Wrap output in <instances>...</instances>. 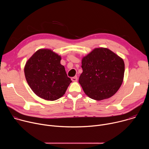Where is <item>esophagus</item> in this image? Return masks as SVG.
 Listing matches in <instances>:
<instances>
[{"label": "esophagus", "mask_w": 149, "mask_h": 149, "mask_svg": "<svg viewBox=\"0 0 149 149\" xmlns=\"http://www.w3.org/2000/svg\"><path fill=\"white\" fill-rule=\"evenodd\" d=\"M71 80H72V81H74V82H76V81H77V80H78V78H77V77H72V78H71Z\"/></svg>", "instance_id": "esophagus-1"}]
</instances>
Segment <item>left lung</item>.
Segmentation results:
<instances>
[{
  "instance_id": "obj_1",
  "label": "left lung",
  "mask_w": 149,
  "mask_h": 149,
  "mask_svg": "<svg viewBox=\"0 0 149 149\" xmlns=\"http://www.w3.org/2000/svg\"><path fill=\"white\" fill-rule=\"evenodd\" d=\"M81 67L79 83L92 99L100 101L112 97L123 82L124 62L107 48L94 49L82 58Z\"/></svg>"
}]
</instances>
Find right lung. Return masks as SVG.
<instances>
[{
	"instance_id": "1",
	"label": "right lung",
	"mask_w": 149,
	"mask_h": 149,
	"mask_svg": "<svg viewBox=\"0 0 149 149\" xmlns=\"http://www.w3.org/2000/svg\"><path fill=\"white\" fill-rule=\"evenodd\" d=\"M61 56L51 50L39 49L26 63V79L38 97L54 101L65 93L72 81L61 64Z\"/></svg>"
}]
</instances>
